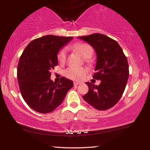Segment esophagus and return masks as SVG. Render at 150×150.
<instances>
[{"label":"esophagus","mask_w":150,"mask_h":150,"mask_svg":"<svg viewBox=\"0 0 150 150\" xmlns=\"http://www.w3.org/2000/svg\"><path fill=\"white\" fill-rule=\"evenodd\" d=\"M73 84H74L75 86H76V85H79V84H81V82H73Z\"/></svg>","instance_id":"esophagus-1"}]
</instances>
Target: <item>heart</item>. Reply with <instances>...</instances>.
Returning <instances> with one entry per match:
<instances>
[{
    "label": "heart",
    "instance_id": "1",
    "mask_svg": "<svg viewBox=\"0 0 150 150\" xmlns=\"http://www.w3.org/2000/svg\"><path fill=\"white\" fill-rule=\"evenodd\" d=\"M73 48L80 55L82 58L85 59L86 62H88V59H90L93 55V50L92 47L88 44L84 43H77L73 46ZM66 48L64 47L61 49L57 55V59L60 63L65 62L66 59ZM65 75L67 77L73 81H81L86 75L87 69L84 68H75V67H69L67 68L65 71Z\"/></svg>",
    "mask_w": 150,
    "mask_h": 150
}]
</instances>
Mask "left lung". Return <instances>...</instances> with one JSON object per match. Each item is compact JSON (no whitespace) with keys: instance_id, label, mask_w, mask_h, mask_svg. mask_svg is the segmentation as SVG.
Masks as SVG:
<instances>
[{"instance_id":"1","label":"left lung","mask_w":150,"mask_h":150,"mask_svg":"<svg viewBox=\"0 0 150 150\" xmlns=\"http://www.w3.org/2000/svg\"><path fill=\"white\" fill-rule=\"evenodd\" d=\"M93 47L97 63L93 78L100 80L98 86L86 82L89 91L83 98L98 110H106L115 106L122 97L129 77L126 57L116 40L100 33L78 37Z\"/></svg>"}]
</instances>
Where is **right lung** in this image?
<instances>
[{
    "instance_id": "obj_1",
    "label": "right lung",
    "mask_w": 150,
    "mask_h": 150,
    "mask_svg": "<svg viewBox=\"0 0 150 150\" xmlns=\"http://www.w3.org/2000/svg\"><path fill=\"white\" fill-rule=\"evenodd\" d=\"M72 39L52 35L38 38L29 43L19 59L17 79L22 97L37 112H52L73 86V81L64 77L58 83L50 79V71L58 64L59 50Z\"/></svg>"
}]
</instances>
